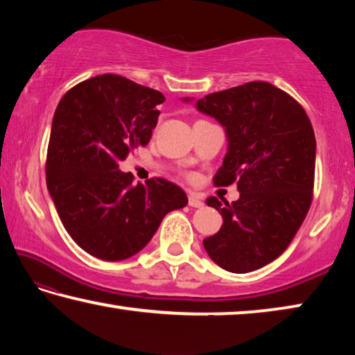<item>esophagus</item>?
Masks as SVG:
<instances>
[{
    "label": "esophagus",
    "mask_w": 355,
    "mask_h": 355,
    "mask_svg": "<svg viewBox=\"0 0 355 355\" xmlns=\"http://www.w3.org/2000/svg\"><path fill=\"white\" fill-rule=\"evenodd\" d=\"M188 203H189V207H192V208H202L203 205H205V203H203V202L199 199V197H197V194H189Z\"/></svg>",
    "instance_id": "obj_1"
}]
</instances>
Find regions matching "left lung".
I'll list each match as a JSON object with an SVG mask.
<instances>
[{"label": "left lung", "mask_w": 355, "mask_h": 355, "mask_svg": "<svg viewBox=\"0 0 355 355\" xmlns=\"http://www.w3.org/2000/svg\"><path fill=\"white\" fill-rule=\"evenodd\" d=\"M196 106L225 128L228 148L214 184L236 182L239 191V199L225 205L216 197L207 199L224 224L203 239V248L225 271H255L284 254L309 213L313 127L291 95L264 81L209 94Z\"/></svg>", "instance_id": "1"}]
</instances>
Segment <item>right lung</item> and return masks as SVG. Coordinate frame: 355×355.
<instances>
[{"instance_id": "1", "label": "right lung", "mask_w": 355, "mask_h": 355, "mask_svg": "<svg viewBox=\"0 0 355 355\" xmlns=\"http://www.w3.org/2000/svg\"><path fill=\"white\" fill-rule=\"evenodd\" d=\"M164 95L119 75L76 84L59 101L46 152V186L71 239L87 254L120 261L146 248L167 213L188 197L164 178L133 184L119 169L147 146Z\"/></svg>"}]
</instances>
